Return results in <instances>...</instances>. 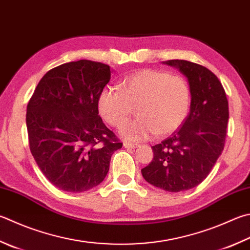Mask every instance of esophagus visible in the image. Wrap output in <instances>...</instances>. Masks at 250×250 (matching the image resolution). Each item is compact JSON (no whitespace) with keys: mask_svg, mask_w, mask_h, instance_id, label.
<instances>
[{"mask_svg":"<svg viewBox=\"0 0 250 250\" xmlns=\"http://www.w3.org/2000/svg\"><path fill=\"white\" fill-rule=\"evenodd\" d=\"M123 146L125 148H130V149H134V148H137L138 147V144H134V143H129V141H124Z\"/></svg>","mask_w":250,"mask_h":250,"instance_id":"obj_1","label":"esophagus"}]
</instances>
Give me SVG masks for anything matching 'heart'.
I'll use <instances>...</instances> for the list:
<instances>
[{"label":"heart","instance_id":"obj_1","mask_svg":"<svg viewBox=\"0 0 250 250\" xmlns=\"http://www.w3.org/2000/svg\"><path fill=\"white\" fill-rule=\"evenodd\" d=\"M120 90L105 87L98 99V109L107 124L120 128L133 114L138 117L125 125L122 135L143 140L157 133L172 134L185 121L190 106V90L181 76L145 68L125 77Z\"/></svg>","mask_w":250,"mask_h":250}]
</instances>
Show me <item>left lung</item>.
Returning <instances> with one entry per match:
<instances>
[{
  "label": "left lung",
  "instance_id": "8db88e82",
  "mask_svg": "<svg viewBox=\"0 0 250 250\" xmlns=\"http://www.w3.org/2000/svg\"><path fill=\"white\" fill-rule=\"evenodd\" d=\"M187 78L190 111L171 137L153 146V159L141 169L146 181L171 192L191 189L205 180L224 149L229 102L222 83L205 66L184 60L163 62Z\"/></svg>",
  "mask_w": 250,
  "mask_h": 250
}]
</instances>
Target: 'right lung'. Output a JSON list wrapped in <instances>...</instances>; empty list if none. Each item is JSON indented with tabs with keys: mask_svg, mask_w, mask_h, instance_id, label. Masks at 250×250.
<instances>
[{
	"mask_svg": "<svg viewBox=\"0 0 250 250\" xmlns=\"http://www.w3.org/2000/svg\"><path fill=\"white\" fill-rule=\"evenodd\" d=\"M106 64L81 60L49 70L27 105L29 147L61 190L83 192L104 180L123 144L103 124L98 99L111 79Z\"/></svg>",
	"mask_w": 250,
	"mask_h": 250,
	"instance_id": "1",
	"label": "right lung"
}]
</instances>
